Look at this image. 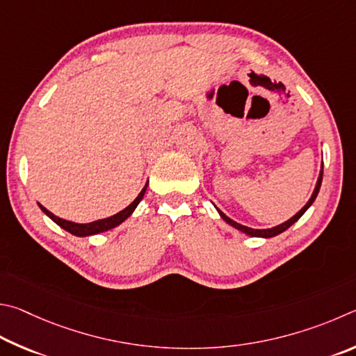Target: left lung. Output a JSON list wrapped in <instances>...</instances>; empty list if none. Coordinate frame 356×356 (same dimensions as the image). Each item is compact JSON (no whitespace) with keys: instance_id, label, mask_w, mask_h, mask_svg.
<instances>
[{"instance_id":"1","label":"left lung","mask_w":356,"mask_h":356,"mask_svg":"<svg viewBox=\"0 0 356 356\" xmlns=\"http://www.w3.org/2000/svg\"><path fill=\"white\" fill-rule=\"evenodd\" d=\"M322 175H323V162L321 164V173H319V178H317V183H316V188H314V191H313V194H311V197H309V200L307 202V204H305V207L298 211V213L296 214V216H292L289 220H286V222H283V223H280V225H277V227H272V228H264V229H257V228H250V227H245V225H241V223H238V222H234L233 219H229V217L227 216V214H223L222 211L216 207V209H217V213H219V216L222 217L223 220H225L228 225H232L233 228H236V229H239V232H242V233H245L247 236H252V238H264V239H269V238H273V236H278L280 233H283V232H286V229H288L291 225H294V223L300 219V217L307 213V209L311 207V204L314 203V200H316V197H317V194H319V189H321V184H322Z\"/></svg>"}]
</instances>
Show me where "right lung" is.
<instances>
[{
    "label": "right lung",
    "mask_w": 356,
    "mask_h": 356,
    "mask_svg": "<svg viewBox=\"0 0 356 356\" xmlns=\"http://www.w3.org/2000/svg\"><path fill=\"white\" fill-rule=\"evenodd\" d=\"M147 186H148V181H147L145 186H143V189L139 192V195L134 198V202L129 203L127 208L120 211V213H117V214L111 216V217H106V219H98V220H93V222H89V223H76V222L60 219V217L54 216L53 213H49L47 208H43L40 203H37V204H39V208L49 217V219H51L54 223H58L60 228H64L65 232L72 233L73 236H78V238H86V236H93V234L109 232V229L118 227L120 223L127 220L128 217L134 213V209L137 208V204L140 203L143 195H145Z\"/></svg>",
    "instance_id": "obj_1"
}]
</instances>
